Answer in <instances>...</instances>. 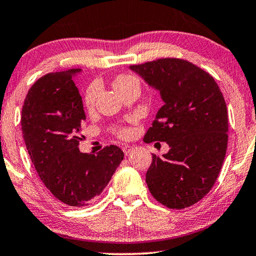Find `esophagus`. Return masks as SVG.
Listing matches in <instances>:
<instances>
[{"label":"esophagus","mask_w":256,"mask_h":256,"mask_svg":"<svg viewBox=\"0 0 256 256\" xmlns=\"http://www.w3.org/2000/svg\"><path fill=\"white\" fill-rule=\"evenodd\" d=\"M122 150H124V155H128V154H130V152H132V146H124V148H122Z\"/></svg>","instance_id":"esophagus-1"}]
</instances>
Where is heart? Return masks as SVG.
I'll list each match as a JSON object with an SVG mask.
<instances>
[{"mask_svg":"<svg viewBox=\"0 0 256 256\" xmlns=\"http://www.w3.org/2000/svg\"><path fill=\"white\" fill-rule=\"evenodd\" d=\"M138 84V80H136L134 76L130 74H118L115 76L113 86L114 88L116 90L118 93L122 94L126 90H128L132 85H135ZM98 92H99V86H98L96 82H90L85 90V94H84V104H85V107L87 110H92L94 108V104H96V96ZM115 134H116L120 138H127L129 135H130V130L128 128L124 127H118L114 128Z\"/></svg>","mask_w":256,"mask_h":256,"instance_id":"heart-1","label":"heart"}]
</instances>
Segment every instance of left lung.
Returning <instances> with one entry per match:
<instances>
[{
    "mask_svg": "<svg viewBox=\"0 0 256 256\" xmlns=\"http://www.w3.org/2000/svg\"><path fill=\"white\" fill-rule=\"evenodd\" d=\"M130 68L164 101L143 138L170 146L163 157L152 154L146 174L150 194L169 208H188L208 194L225 160L228 118L222 90L208 72L185 59L160 58Z\"/></svg>",
    "mask_w": 256,
    "mask_h": 256,
    "instance_id": "left-lung-1",
    "label": "left lung"
}]
</instances>
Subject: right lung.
<instances>
[{"instance_id":"add662e5","label":"right lung","mask_w":256,"mask_h":256,"mask_svg":"<svg viewBox=\"0 0 256 256\" xmlns=\"http://www.w3.org/2000/svg\"><path fill=\"white\" fill-rule=\"evenodd\" d=\"M80 71L48 73L28 92L22 108L23 138L45 186L68 206H85L100 196L124 160L118 146L96 155L79 152L85 112L74 76Z\"/></svg>"}]
</instances>
